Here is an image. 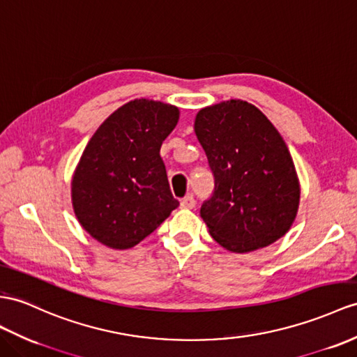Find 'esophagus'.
<instances>
[{"label": "esophagus", "instance_id": "esophagus-1", "mask_svg": "<svg viewBox=\"0 0 357 357\" xmlns=\"http://www.w3.org/2000/svg\"><path fill=\"white\" fill-rule=\"evenodd\" d=\"M180 206L183 208H194L195 207V199L192 195H188L180 202Z\"/></svg>", "mask_w": 357, "mask_h": 357}]
</instances>
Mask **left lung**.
Masks as SVG:
<instances>
[{"label":"left lung","instance_id":"8db88e82","mask_svg":"<svg viewBox=\"0 0 357 357\" xmlns=\"http://www.w3.org/2000/svg\"><path fill=\"white\" fill-rule=\"evenodd\" d=\"M194 130L215 177L199 211L211 236L231 253L284 236L298 212L300 181L271 121L253 104L230 100L199 110Z\"/></svg>","mask_w":357,"mask_h":357}]
</instances>
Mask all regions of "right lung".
<instances>
[{
  "instance_id": "add662e5",
  "label": "right lung",
  "mask_w": 357,
  "mask_h": 357,
  "mask_svg": "<svg viewBox=\"0 0 357 357\" xmlns=\"http://www.w3.org/2000/svg\"><path fill=\"white\" fill-rule=\"evenodd\" d=\"M178 116L172 104L128 101L86 145L71 181L73 207L82 227L102 245H137L178 206L160 158Z\"/></svg>"
}]
</instances>
